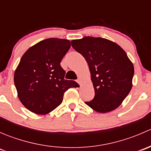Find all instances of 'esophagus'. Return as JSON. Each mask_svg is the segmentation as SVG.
Wrapping results in <instances>:
<instances>
[{"mask_svg":"<svg viewBox=\"0 0 151 151\" xmlns=\"http://www.w3.org/2000/svg\"><path fill=\"white\" fill-rule=\"evenodd\" d=\"M77 82L79 83V84L80 85V83H81V80H80V79H78V80H77Z\"/></svg>","mask_w":151,"mask_h":151,"instance_id":"1","label":"esophagus"}]
</instances>
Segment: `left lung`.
<instances>
[{
    "mask_svg": "<svg viewBox=\"0 0 151 151\" xmlns=\"http://www.w3.org/2000/svg\"><path fill=\"white\" fill-rule=\"evenodd\" d=\"M89 66L95 96L85 104L101 113L118 108L132 88L134 69L126 52L118 45L101 37L85 36L71 41Z\"/></svg>",
    "mask_w": 151,
    "mask_h": 151,
    "instance_id": "left-lung-1",
    "label": "left lung"
}]
</instances>
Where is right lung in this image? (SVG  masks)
<instances>
[{"instance_id": "add662e5", "label": "right lung", "mask_w": 151, "mask_h": 151, "mask_svg": "<svg viewBox=\"0 0 151 151\" xmlns=\"http://www.w3.org/2000/svg\"><path fill=\"white\" fill-rule=\"evenodd\" d=\"M70 47L67 39L50 38L30 47L21 58L14 81L18 98L30 112H52L61 104L68 88L79 86L65 80L66 71L60 64Z\"/></svg>"}]
</instances>
